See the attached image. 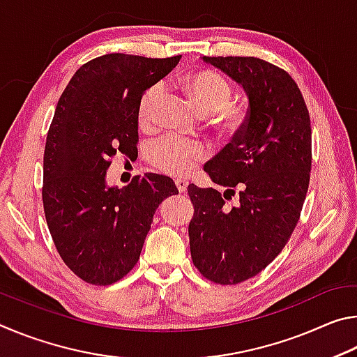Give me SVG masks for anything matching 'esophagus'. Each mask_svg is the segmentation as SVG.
I'll list each match as a JSON object with an SVG mask.
<instances>
[{
	"instance_id": "34e87169",
	"label": "esophagus",
	"mask_w": 357,
	"mask_h": 357,
	"mask_svg": "<svg viewBox=\"0 0 357 357\" xmlns=\"http://www.w3.org/2000/svg\"><path fill=\"white\" fill-rule=\"evenodd\" d=\"M174 184H176L179 193H184L187 190V185H189L185 179H174Z\"/></svg>"
}]
</instances>
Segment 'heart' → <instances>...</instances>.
Returning a JSON list of instances; mask_svg holds the SVG:
<instances>
[{"label": "heart", "mask_w": 357, "mask_h": 357, "mask_svg": "<svg viewBox=\"0 0 357 357\" xmlns=\"http://www.w3.org/2000/svg\"><path fill=\"white\" fill-rule=\"evenodd\" d=\"M185 93L204 114H211L214 128L229 138L243 134L249 123V107L231 100L233 84L219 72L211 69L195 70L184 77ZM164 94L160 82L151 84L137 105V121L142 129H151L155 121V108ZM209 149L198 140H184L176 135H165L151 144L148 159L155 168L173 176H185L198 164L208 159Z\"/></svg>", "instance_id": "b5f03b06"}]
</instances>
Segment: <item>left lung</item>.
I'll return each mask as SVG.
<instances>
[{
    "instance_id": "left-lung-1",
    "label": "left lung",
    "mask_w": 357,
    "mask_h": 357,
    "mask_svg": "<svg viewBox=\"0 0 357 357\" xmlns=\"http://www.w3.org/2000/svg\"><path fill=\"white\" fill-rule=\"evenodd\" d=\"M203 59L243 84L249 123L204 165L229 193L187 187L190 255L204 279L236 285L261 273L298 225L310 181V116L298 84L275 64L255 56ZM234 188L240 204L227 208Z\"/></svg>"
}]
</instances>
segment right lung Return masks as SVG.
Here are the masks:
<instances>
[{
	"instance_id": "1",
	"label": "right lung",
	"mask_w": 357,
	"mask_h": 357,
	"mask_svg": "<svg viewBox=\"0 0 357 357\" xmlns=\"http://www.w3.org/2000/svg\"><path fill=\"white\" fill-rule=\"evenodd\" d=\"M181 56L108 53L78 69L58 100L47 134L42 202L59 257L91 285H112L137 264L159 204L176 195L173 179L146 173L107 187L116 154L134 155L137 105Z\"/></svg>"
}]
</instances>
